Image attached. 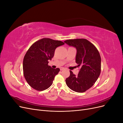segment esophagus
Masks as SVG:
<instances>
[{"instance_id": "1", "label": "esophagus", "mask_w": 123, "mask_h": 123, "mask_svg": "<svg viewBox=\"0 0 123 123\" xmlns=\"http://www.w3.org/2000/svg\"><path fill=\"white\" fill-rule=\"evenodd\" d=\"M60 70H61V71H62V70H65V68H61L60 69Z\"/></svg>"}]
</instances>
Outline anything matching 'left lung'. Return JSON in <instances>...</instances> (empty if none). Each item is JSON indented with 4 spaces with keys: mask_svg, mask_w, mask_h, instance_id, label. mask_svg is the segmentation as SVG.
<instances>
[{
    "mask_svg": "<svg viewBox=\"0 0 123 123\" xmlns=\"http://www.w3.org/2000/svg\"><path fill=\"white\" fill-rule=\"evenodd\" d=\"M65 43L76 49L75 62L80 70L77 75L70 71L66 83L72 90L84 92L90 88L97 80L101 69V58L96 47L86 39L65 40Z\"/></svg>",
    "mask_w": 123,
    "mask_h": 123,
    "instance_id": "obj_1",
    "label": "left lung"
}]
</instances>
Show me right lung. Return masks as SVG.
<instances>
[{
	"instance_id": "1",
	"label": "right lung",
	"mask_w": 123,
	"mask_h": 123,
	"mask_svg": "<svg viewBox=\"0 0 123 123\" xmlns=\"http://www.w3.org/2000/svg\"><path fill=\"white\" fill-rule=\"evenodd\" d=\"M64 44L61 41L44 38L29 48L24 58L23 71L25 80L33 89L43 91L52 84L60 69L48 66V61L54 56L56 48Z\"/></svg>"
}]
</instances>
